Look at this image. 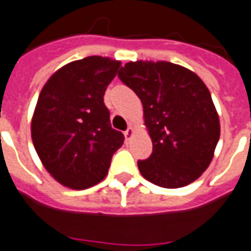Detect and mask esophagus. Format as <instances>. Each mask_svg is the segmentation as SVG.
<instances>
[{"label":"esophagus","mask_w":251,"mask_h":251,"mask_svg":"<svg viewBox=\"0 0 251 251\" xmlns=\"http://www.w3.org/2000/svg\"><path fill=\"white\" fill-rule=\"evenodd\" d=\"M132 135H133V128L128 127L127 131L124 132V136H126V139H127V140H129V139L132 138Z\"/></svg>","instance_id":"34e87169"}]
</instances>
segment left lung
Wrapping results in <instances>:
<instances>
[{
    "label": "left lung",
    "instance_id": "obj_1",
    "mask_svg": "<svg viewBox=\"0 0 251 251\" xmlns=\"http://www.w3.org/2000/svg\"><path fill=\"white\" fill-rule=\"evenodd\" d=\"M119 78L142 100L152 153L140 174L164 188L193 183L213 160L221 135L210 91L190 69L168 61H129Z\"/></svg>",
    "mask_w": 251,
    "mask_h": 251
}]
</instances>
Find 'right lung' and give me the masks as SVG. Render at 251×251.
<instances>
[{"label":"right lung","mask_w":251,"mask_h":251,"mask_svg":"<svg viewBox=\"0 0 251 251\" xmlns=\"http://www.w3.org/2000/svg\"><path fill=\"white\" fill-rule=\"evenodd\" d=\"M122 63L101 56L60 68L40 92L32 118V140L53 178L73 190L89 188L108 174L124 135L111 127L104 104L108 84Z\"/></svg>","instance_id":"add662e5"}]
</instances>
